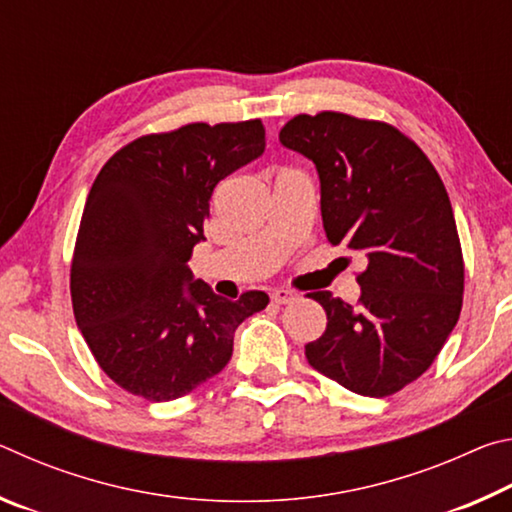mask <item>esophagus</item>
<instances>
[{
	"label": "esophagus",
	"instance_id": "esophagus-1",
	"mask_svg": "<svg viewBox=\"0 0 512 512\" xmlns=\"http://www.w3.org/2000/svg\"><path fill=\"white\" fill-rule=\"evenodd\" d=\"M271 300L275 302V305H287V302L296 300V293L289 291V289H273L271 291Z\"/></svg>",
	"mask_w": 512,
	"mask_h": 512
}]
</instances>
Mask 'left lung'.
<instances>
[{
  "mask_svg": "<svg viewBox=\"0 0 512 512\" xmlns=\"http://www.w3.org/2000/svg\"><path fill=\"white\" fill-rule=\"evenodd\" d=\"M316 164L329 244L366 259L357 305L316 291L323 336L309 366L343 388L386 397L427 370L463 305V255L447 189L420 146L384 121L298 115L280 131Z\"/></svg>",
  "mask_w": 512,
  "mask_h": 512,
  "instance_id": "left-lung-1",
  "label": "left lung"
}]
</instances>
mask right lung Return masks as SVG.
<instances>
[{
	"label": "right lung",
	"mask_w": 512,
	"mask_h": 512,
	"mask_svg": "<svg viewBox=\"0 0 512 512\" xmlns=\"http://www.w3.org/2000/svg\"><path fill=\"white\" fill-rule=\"evenodd\" d=\"M266 149L259 119L146 135L103 164L72 259L74 318L101 370L149 402L192 393L225 368L264 291L225 300L196 280L214 187Z\"/></svg>",
	"instance_id": "add662e5"
}]
</instances>
